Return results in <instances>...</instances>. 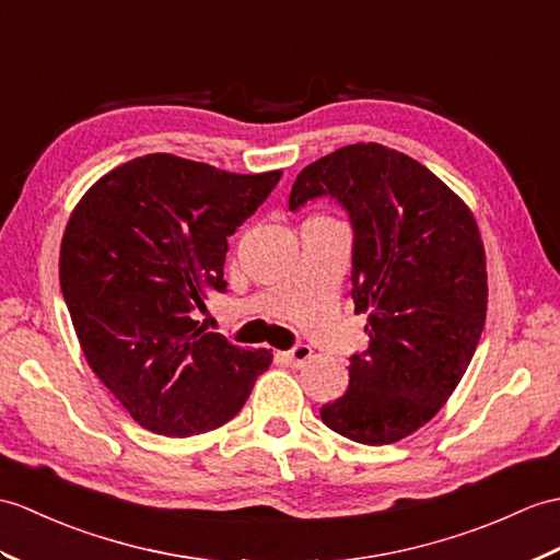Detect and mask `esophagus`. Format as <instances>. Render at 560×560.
I'll return each instance as SVG.
<instances>
[{
    "label": "esophagus",
    "mask_w": 560,
    "mask_h": 560,
    "mask_svg": "<svg viewBox=\"0 0 560 560\" xmlns=\"http://www.w3.org/2000/svg\"><path fill=\"white\" fill-rule=\"evenodd\" d=\"M281 355H283L285 362H291L293 368H301V365H305V362L312 358V348L305 346V343H298L295 348L285 350V353H281Z\"/></svg>",
    "instance_id": "esophagus-1"
}]
</instances>
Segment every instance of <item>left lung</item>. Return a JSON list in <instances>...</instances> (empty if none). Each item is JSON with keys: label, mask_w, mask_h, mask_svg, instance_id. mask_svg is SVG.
<instances>
[{"label": "left lung", "mask_w": 560, "mask_h": 560, "mask_svg": "<svg viewBox=\"0 0 560 560\" xmlns=\"http://www.w3.org/2000/svg\"><path fill=\"white\" fill-rule=\"evenodd\" d=\"M329 195L353 221V303L370 346L322 422L368 446L418 432L456 392L487 319L477 219L418 160L355 142L298 174L289 207Z\"/></svg>", "instance_id": "8db88e82"}]
</instances>
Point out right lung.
I'll return each instance as SVG.
<instances>
[{
	"label": "right lung",
	"instance_id": "1",
	"mask_svg": "<svg viewBox=\"0 0 560 560\" xmlns=\"http://www.w3.org/2000/svg\"><path fill=\"white\" fill-rule=\"evenodd\" d=\"M279 178L154 152L112 168L73 207L59 283L75 336L90 370L154 434L226 424L271 365V350L233 346L192 315L226 289L229 236Z\"/></svg>",
	"mask_w": 560,
	"mask_h": 560
}]
</instances>
